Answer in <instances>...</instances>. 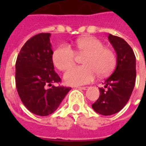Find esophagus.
<instances>
[{"label":"esophagus","instance_id":"34e87169","mask_svg":"<svg viewBox=\"0 0 146 146\" xmlns=\"http://www.w3.org/2000/svg\"><path fill=\"white\" fill-rule=\"evenodd\" d=\"M76 88L78 89H81V90H87V89L88 88V87H76Z\"/></svg>","mask_w":146,"mask_h":146}]
</instances>
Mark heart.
I'll return each mask as SVG.
<instances>
[{"label":"heart","instance_id":"b5f03b06","mask_svg":"<svg viewBox=\"0 0 146 146\" xmlns=\"http://www.w3.org/2000/svg\"><path fill=\"white\" fill-rule=\"evenodd\" d=\"M75 48L78 54H86L82 66H74L64 75V80L70 85H82L92 82L98 74L104 77L113 72L116 65L114 51L104 47L99 39L87 36L76 40ZM54 66L62 71L68 70L76 61V53L67 44L55 49L52 55Z\"/></svg>","mask_w":146,"mask_h":146}]
</instances>
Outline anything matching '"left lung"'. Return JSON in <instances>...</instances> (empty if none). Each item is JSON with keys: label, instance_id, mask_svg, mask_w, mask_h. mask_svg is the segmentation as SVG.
Wrapping results in <instances>:
<instances>
[{"label": "left lung", "instance_id": "obj_1", "mask_svg": "<svg viewBox=\"0 0 146 146\" xmlns=\"http://www.w3.org/2000/svg\"><path fill=\"white\" fill-rule=\"evenodd\" d=\"M108 38L116 52V67L104 88H99V98L92 104L93 110L103 116L115 114L125 106L136 79V58L131 46L119 36L110 34Z\"/></svg>", "mask_w": 146, "mask_h": 146}]
</instances>
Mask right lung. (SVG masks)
I'll return each mask as SVG.
<instances>
[{"label": "right lung", "mask_w": 146, "mask_h": 146, "mask_svg": "<svg viewBox=\"0 0 146 146\" xmlns=\"http://www.w3.org/2000/svg\"><path fill=\"white\" fill-rule=\"evenodd\" d=\"M51 34L42 33L29 39L21 48L15 62V84L24 106L38 116L57 110L71 88L52 85L61 78L54 70Z\"/></svg>", "instance_id": "add662e5"}]
</instances>
